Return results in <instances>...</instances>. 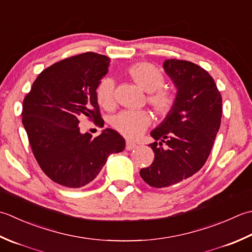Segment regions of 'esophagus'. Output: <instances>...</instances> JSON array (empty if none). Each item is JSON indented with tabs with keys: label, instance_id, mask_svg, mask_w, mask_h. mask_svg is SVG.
<instances>
[{
	"label": "esophagus",
	"instance_id": "1",
	"mask_svg": "<svg viewBox=\"0 0 252 252\" xmlns=\"http://www.w3.org/2000/svg\"><path fill=\"white\" fill-rule=\"evenodd\" d=\"M135 146H136L135 143H133L131 141H126V151H131L133 149H135Z\"/></svg>",
	"mask_w": 252,
	"mask_h": 252
}]
</instances>
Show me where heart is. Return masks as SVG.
Masks as SVG:
<instances>
[{
	"label": "heart",
	"mask_w": 252,
	"mask_h": 252,
	"mask_svg": "<svg viewBox=\"0 0 252 252\" xmlns=\"http://www.w3.org/2000/svg\"><path fill=\"white\" fill-rule=\"evenodd\" d=\"M129 75L141 90L150 95L147 101L160 117L168 116L175 107V97L168 92L161 91L165 84L164 74L151 63L142 62L129 68ZM115 86L110 78L102 80L96 90L99 106L111 109L115 106ZM152 117L146 110H123L112 117L111 126L130 140H136L150 126Z\"/></svg>",
	"instance_id": "heart-1"
}]
</instances>
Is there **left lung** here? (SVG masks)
Returning <instances> with one entry per match:
<instances>
[{"instance_id": "1", "label": "left lung", "mask_w": 252, "mask_h": 252, "mask_svg": "<svg viewBox=\"0 0 252 252\" xmlns=\"http://www.w3.org/2000/svg\"><path fill=\"white\" fill-rule=\"evenodd\" d=\"M177 88L175 107L151 132L154 161L140 175L154 188L175 186L198 172L213 147L221 119V96L204 68L170 59L162 64Z\"/></svg>"}]
</instances>
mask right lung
I'll use <instances>...</instances> for the list:
<instances>
[{"label":"right lung","mask_w":252,"mask_h":252,"mask_svg":"<svg viewBox=\"0 0 252 252\" xmlns=\"http://www.w3.org/2000/svg\"><path fill=\"white\" fill-rule=\"evenodd\" d=\"M109 63L95 52L64 59L39 74L23 101V125L36 160L49 178L67 188L90 184L108 156L126 147L115 130L92 137L78 126L83 118L103 126L96 90Z\"/></svg>","instance_id":"obj_1"}]
</instances>
